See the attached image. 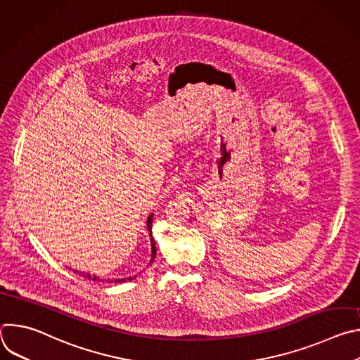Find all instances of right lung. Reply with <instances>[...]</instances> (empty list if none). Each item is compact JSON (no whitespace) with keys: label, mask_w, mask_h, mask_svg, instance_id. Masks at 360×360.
<instances>
[{"label":"right lung","mask_w":360,"mask_h":360,"mask_svg":"<svg viewBox=\"0 0 360 360\" xmlns=\"http://www.w3.org/2000/svg\"><path fill=\"white\" fill-rule=\"evenodd\" d=\"M152 219H153V214H150L149 217H148V219H146V231H148V233H149V238H150V261H149V265L153 262V259H155V255H157V248H155V240H153V238H152ZM71 269V268H70ZM74 272L75 274H78L79 276H82V278H86V279H89V281H94V282H99V281H102L99 276H96V275H91V274H85V272H78V271H75L74 269ZM136 276V275H135ZM135 276H129V278H122V279H107V282H112V283H122V282H127V281H131V279H134ZM104 282V281H102Z\"/></svg>","instance_id":"1"}]
</instances>
